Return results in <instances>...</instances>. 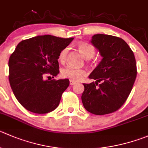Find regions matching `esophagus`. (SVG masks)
Returning a JSON list of instances; mask_svg holds the SVG:
<instances>
[{"mask_svg":"<svg viewBox=\"0 0 148 148\" xmlns=\"http://www.w3.org/2000/svg\"><path fill=\"white\" fill-rule=\"evenodd\" d=\"M77 84V82H74V81H72V80H70V85H74V84Z\"/></svg>","mask_w":148,"mask_h":148,"instance_id":"34e87169","label":"esophagus"}]
</instances>
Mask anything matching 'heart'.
I'll use <instances>...</instances> for the list:
<instances>
[{"mask_svg": "<svg viewBox=\"0 0 148 148\" xmlns=\"http://www.w3.org/2000/svg\"><path fill=\"white\" fill-rule=\"evenodd\" d=\"M77 49L82 56L86 59H90L94 56L95 49L92 45H90L86 42H81L77 45ZM67 53H68V48H66L63 49L60 52L58 56V60L61 62H63L66 60ZM61 76L64 78H68L72 81H79L81 79L85 74V71L83 69H79L73 68L72 66H67L64 67L61 70Z\"/></svg>", "mask_w": 148, "mask_h": 148, "instance_id": "1", "label": "heart"}]
</instances>
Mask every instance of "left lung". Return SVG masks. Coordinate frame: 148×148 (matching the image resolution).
Masks as SVG:
<instances>
[{
  "label": "left lung",
  "instance_id": "8db88e82",
  "mask_svg": "<svg viewBox=\"0 0 148 148\" xmlns=\"http://www.w3.org/2000/svg\"><path fill=\"white\" fill-rule=\"evenodd\" d=\"M91 43L103 58L89 76L95 82L83 84L82 101L90 113L105 115L125 103L137 77V65L134 53L121 38L97 34L92 37Z\"/></svg>",
  "mask_w": 148,
  "mask_h": 148
}]
</instances>
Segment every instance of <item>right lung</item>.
<instances>
[{"label": "right lung", "mask_w": 148, "mask_h": 148, "mask_svg": "<svg viewBox=\"0 0 148 148\" xmlns=\"http://www.w3.org/2000/svg\"><path fill=\"white\" fill-rule=\"evenodd\" d=\"M74 38L36 36L17 45L8 61L10 85L20 104L35 114H47L58 106L69 80L44 79L59 73L58 56Z\"/></svg>", "instance_id": "right-lung-1"}]
</instances>
